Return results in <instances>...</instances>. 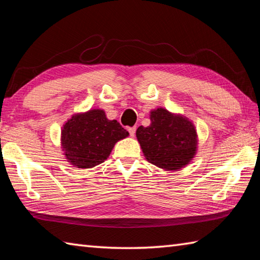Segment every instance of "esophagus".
Masks as SVG:
<instances>
[{"instance_id":"34e87169","label":"esophagus","mask_w":260,"mask_h":260,"mask_svg":"<svg viewBox=\"0 0 260 260\" xmlns=\"http://www.w3.org/2000/svg\"><path fill=\"white\" fill-rule=\"evenodd\" d=\"M135 132H136V127H129L128 128V133H129L131 137L135 136Z\"/></svg>"}]
</instances>
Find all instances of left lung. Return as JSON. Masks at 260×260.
<instances>
[{
  "label": "left lung",
  "mask_w": 260,
  "mask_h": 260,
  "mask_svg": "<svg viewBox=\"0 0 260 260\" xmlns=\"http://www.w3.org/2000/svg\"><path fill=\"white\" fill-rule=\"evenodd\" d=\"M150 126H140L136 137L148 162L165 171L189 164L198 151V133L184 115L158 107L150 112Z\"/></svg>",
  "instance_id": "1"
}]
</instances>
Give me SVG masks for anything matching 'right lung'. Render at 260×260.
Wrapping results in <instances>:
<instances>
[{
	"label": "right lung",
	"mask_w": 260,
	"mask_h": 260,
	"mask_svg": "<svg viewBox=\"0 0 260 260\" xmlns=\"http://www.w3.org/2000/svg\"><path fill=\"white\" fill-rule=\"evenodd\" d=\"M117 120L103 109L76 113L61 128L60 143L66 159L75 168L91 169L108 158L116 143L128 136Z\"/></svg>",
	"instance_id": "add662e5"
}]
</instances>
